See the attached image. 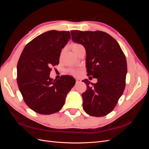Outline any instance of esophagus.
I'll list each match as a JSON object with an SVG mask.
<instances>
[{
  "mask_svg": "<svg viewBox=\"0 0 149 149\" xmlns=\"http://www.w3.org/2000/svg\"><path fill=\"white\" fill-rule=\"evenodd\" d=\"M81 81V80L80 79H79V78H76V83H80Z\"/></svg>",
  "mask_w": 149,
  "mask_h": 149,
  "instance_id": "esophagus-1",
  "label": "esophagus"
}]
</instances>
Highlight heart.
Here are the masks:
<instances>
[{
  "label": "heart",
  "instance_id": "b5f03b06",
  "mask_svg": "<svg viewBox=\"0 0 149 149\" xmlns=\"http://www.w3.org/2000/svg\"><path fill=\"white\" fill-rule=\"evenodd\" d=\"M83 47L81 45H80V44L77 43H74L73 44H71V46H70L71 49L73 51L74 53H75L76 51L77 50V49L79 47ZM70 72L71 73H72V74H77L78 71V70H71L70 71Z\"/></svg>",
  "mask_w": 149,
  "mask_h": 149
}]
</instances>
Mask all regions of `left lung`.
I'll return each mask as SVG.
<instances>
[{
    "label": "left lung",
    "mask_w": 149,
    "mask_h": 149,
    "mask_svg": "<svg viewBox=\"0 0 149 149\" xmlns=\"http://www.w3.org/2000/svg\"><path fill=\"white\" fill-rule=\"evenodd\" d=\"M71 35L73 42L86 49L87 75L97 79L93 84L88 79L83 81L87 86L82 94L83 109L92 116H106L114 109L125 87V56L118 42L104 31L71 30Z\"/></svg>",
    "instance_id": "8db88e82"
}]
</instances>
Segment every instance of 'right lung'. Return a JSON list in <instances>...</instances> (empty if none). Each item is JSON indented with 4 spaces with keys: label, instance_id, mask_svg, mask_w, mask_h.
<instances>
[{
    "label": "right lung",
    "instance_id": "right-lung-1",
    "mask_svg": "<svg viewBox=\"0 0 149 149\" xmlns=\"http://www.w3.org/2000/svg\"><path fill=\"white\" fill-rule=\"evenodd\" d=\"M69 39V31H48L26 44L21 53L17 82L25 104L37 113L59 111L75 84V79L70 76L58 80L49 78L52 67L59 64L61 49Z\"/></svg>",
    "mask_w": 149,
    "mask_h": 149
}]
</instances>
